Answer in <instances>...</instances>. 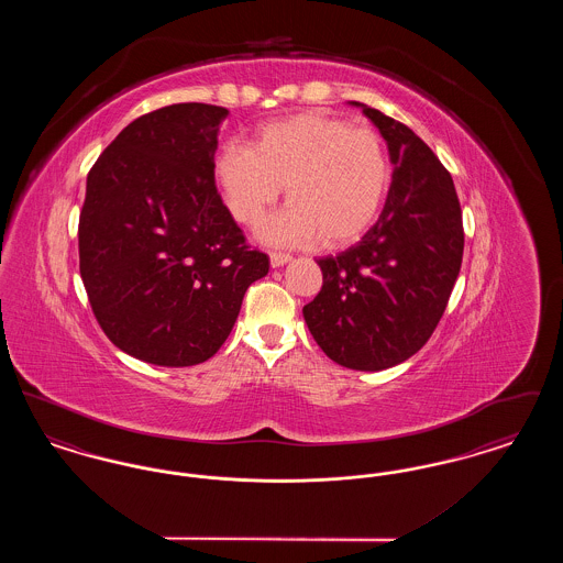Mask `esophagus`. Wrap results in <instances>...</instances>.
Returning a JSON list of instances; mask_svg holds the SVG:
<instances>
[{
	"label": "esophagus",
	"mask_w": 563,
	"mask_h": 563,
	"mask_svg": "<svg viewBox=\"0 0 563 563\" xmlns=\"http://www.w3.org/2000/svg\"><path fill=\"white\" fill-rule=\"evenodd\" d=\"M291 262V255L289 253H278V251H272L269 253V264H272V268H280V266H285V264H289Z\"/></svg>",
	"instance_id": "1"
}]
</instances>
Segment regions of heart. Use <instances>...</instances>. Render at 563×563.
<instances>
[{
	"mask_svg": "<svg viewBox=\"0 0 563 563\" xmlns=\"http://www.w3.org/2000/svg\"><path fill=\"white\" fill-rule=\"evenodd\" d=\"M213 175L228 211L249 228L264 221L287 186L291 205L262 230L269 244L321 241L338 249L372 228L390 188L393 164L374 129L297 113L264 124L249 147L223 145Z\"/></svg>",
	"mask_w": 563,
	"mask_h": 563,
	"instance_id": "1",
	"label": "heart"
}]
</instances>
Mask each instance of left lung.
Here are the masks:
<instances>
[{
	"label": "left lung",
	"mask_w": 563,
	"mask_h": 563,
	"mask_svg": "<svg viewBox=\"0 0 563 563\" xmlns=\"http://www.w3.org/2000/svg\"><path fill=\"white\" fill-rule=\"evenodd\" d=\"M374 122L395 164L374 228L335 257H322V289L303 319L342 367L382 372L429 342L460 274L464 230L452 175L401 122L354 103Z\"/></svg>",
	"instance_id": "obj_1"
}]
</instances>
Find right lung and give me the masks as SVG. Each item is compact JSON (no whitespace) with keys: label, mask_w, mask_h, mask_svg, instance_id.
I'll return each mask as SVG.
<instances>
[{"label":"right lung","mask_w":563,"mask_h":563,"mask_svg":"<svg viewBox=\"0 0 563 563\" xmlns=\"http://www.w3.org/2000/svg\"><path fill=\"white\" fill-rule=\"evenodd\" d=\"M228 109L177 103L118 134L86 179L78 246L88 301L139 361L189 367L228 340L269 260L251 251L214 188Z\"/></svg>","instance_id":"1"}]
</instances>
